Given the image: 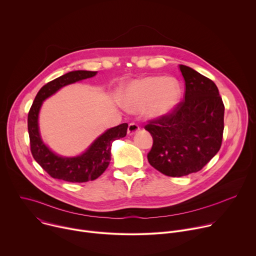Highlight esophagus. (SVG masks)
<instances>
[{
	"instance_id": "esophagus-1",
	"label": "esophagus",
	"mask_w": 256,
	"mask_h": 256,
	"mask_svg": "<svg viewBox=\"0 0 256 256\" xmlns=\"http://www.w3.org/2000/svg\"><path fill=\"white\" fill-rule=\"evenodd\" d=\"M138 130H140V126H138L136 124L132 122V124H128V134L132 136V134H136Z\"/></svg>"
}]
</instances>
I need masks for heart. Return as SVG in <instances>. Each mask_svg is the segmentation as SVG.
I'll return each instance as SVG.
<instances>
[{"label":"heart","mask_w":256,"mask_h":256,"mask_svg":"<svg viewBox=\"0 0 256 256\" xmlns=\"http://www.w3.org/2000/svg\"><path fill=\"white\" fill-rule=\"evenodd\" d=\"M181 98V86L174 78L147 76L130 82L124 89L122 101L132 112H144L149 118L169 116Z\"/></svg>","instance_id":"b5f03b06"}]
</instances>
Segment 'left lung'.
I'll return each mask as SVG.
<instances>
[{
	"mask_svg": "<svg viewBox=\"0 0 256 256\" xmlns=\"http://www.w3.org/2000/svg\"><path fill=\"white\" fill-rule=\"evenodd\" d=\"M179 68L184 100L169 116L144 126L153 138L149 163L171 177L202 169L220 150L224 132L225 106L216 84L188 66Z\"/></svg>",
	"mask_w": 256,
	"mask_h": 256,
	"instance_id": "1",
	"label": "left lung"
}]
</instances>
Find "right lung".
Segmentation results:
<instances>
[{
  "instance_id": "add662e5",
  "label": "right lung",
  "mask_w": 256,
  "mask_h": 256,
  "mask_svg": "<svg viewBox=\"0 0 256 256\" xmlns=\"http://www.w3.org/2000/svg\"><path fill=\"white\" fill-rule=\"evenodd\" d=\"M97 72L72 70L48 82L36 95L28 114V134L33 158L52 178L68 182H87L98 178L112 160V142L126 136L128 124L112 128L99 136L81 155L62 157L54 153L44 142L38 126V114L46 99L60 88L88 78Z\"/></svg>"
}]
</instances>
